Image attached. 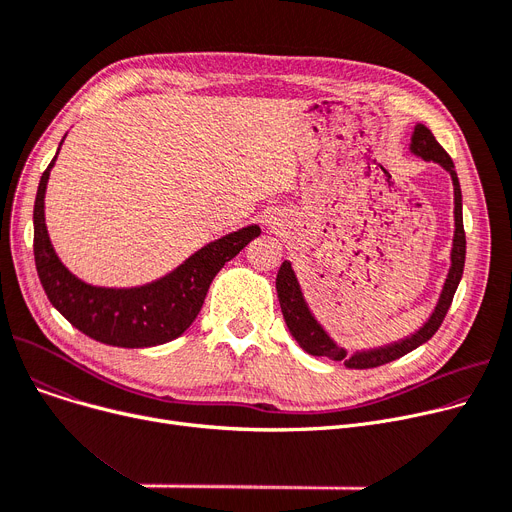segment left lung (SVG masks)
Returning a JSON list of instances; mask_svg holds the SVG:
<instances>
[{
    "label": "left lung",
    "mask_w": 512,
    "mask_h": 512,
    "mask_svg": "<svg viewBox=\"0 0 512 512\" xmlns=\"http://www.w3.org/2000/svg\"><path fill=\"white\" fill-rule=\"evenodd\" d=\"M411 151L425 161H436L440 164L452 178L454 186V238H452V253H450V270L448 278L444 282L442 294L438 299V305L434 313L429 315V319L419 328L413 336L398 340L394 344L382 346V348H373V351H361L355 355H346L342 346H338L326 330L317 324V319L311 315L303 292L299 286L297 276L292 272L290 261H284L278 270L276 278V290H278V301L282 307V315L286 326L292 334V338L301 344L303 351H307L313 357H330L332 361H342L348 369H369V367H380L386 365L394 359H400L402 355H407L415 351L417 346L427 342L432 338L438 328L442 326V321L450 309V303L454 299V292L459 288L461 276H463V267H465V251H467V240H465V228H463V195H461V184L459 176L454 172V164L450 155L444 151V147L436 141L427 126L417 124L413 139H411Z\"/></svg>",
    "instance_id": "8db88e82"
}]
</instances>
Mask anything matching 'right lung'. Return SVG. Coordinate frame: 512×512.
I'll return each instance as SVG.
<instances>
[{"mask_svg": "<svg viewBox=\"0 0 512 512\" xmlns=\"http://www.w3.org/2000/svg\"><path fill=\"white\" fill-rule=\"evenodd\" d=\"M56 157L43 172L37 188L33 211L35 265L49 303L76 330L97 342L145 348L178 338L199 315L215 274L261 234L259 226L226 234L188 257L172 274L139 288H99L85 284L62 265L51 247L45 226L43 199Z\"/></svg>", "mask_w": 512, "mask_h": 512, "instance_id": "1", "label": "right lung"}]
</instances>
